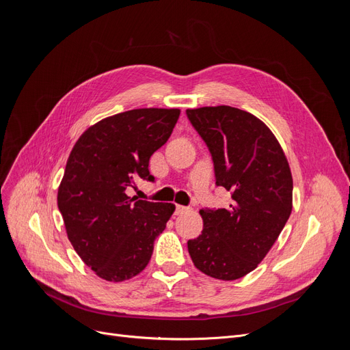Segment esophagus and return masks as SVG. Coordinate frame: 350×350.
Instances as JSON below:
<instances>
[{"instance_id":"esophagus-1","label":"esophagus","mask_w":350,"mask_h":350,"mask_svg":"<svg viewBox=\"0 0 350 350\" xmlns=\"http://www.w3.org/2000/svg\"><path fill=\"white\" fill-rule=\"evenodd\" d=\"M187 210H188V207H185V206H181V204H176L175 213H176V215H181V213H184V211H187Z\"/></svg>"}]
</instances>
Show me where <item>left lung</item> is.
I'll list each match as a JSON object with an SVG mask.
<instances>
[{"instance_id": "left-lung-1", "label": "left lung", "mask_w": 350, "mask_h": 350, "mask_svg": "<svg viewBox=\"0 0 350 350\" xmlns=\"http://www.w3.org/2000/svg\"><path fill=\"white\" fill-rule=\"evenodd\" d=\"M187 115L213 157L216 184L234 200L229 208L200 210L203 232L188 252L201 273L237 280L267 256L292 213L289 162L276 135L247 111L219 105Z\"/></svg>"}]
</instances>
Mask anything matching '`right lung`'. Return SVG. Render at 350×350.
<instances>
[{"instance_id": "1", "label": "right lung", "mask_w": 350, "mask_h": 350, "mask_svg": "<svg viewBox=\"0 0 350 350\" xmlns=\"http://www.w3.org/2000/svg\"><path fill=\"white\" fill-rule=\"evenodd\" d=\"M181 111L142 108L90 125L74 144L58 187L67 237L96 276L124 282L150 261L172 203L129 197L137 179L153 181L150 156L167 142Z\"/></svg>"}]
</instances>
